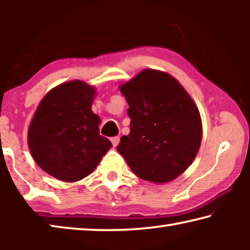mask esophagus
I'll return each instance as SVG.
<instances>
[{
	"instance_id": "1",
	"label": "esophagus",
	"mask_w": 250,
	"mask_h": 250,
	"mask_svg": "<svg viewBox=\"0 0 250 250\" xmlns=\"http://www.w3.org/2000/svg\"><path fill=\"white\" fill-rule=\"evenodd\" d=\"M111 142H112V146H117L118 145H119V142H120V138L119 137H112L111 138Z\"/></svg>"
}]
</instances>
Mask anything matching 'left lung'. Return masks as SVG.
Wrapping results in <instances>:
<instances>
[{"instance_id":"8db88e82","label":"left lung","mask_w":250,"mask_h":250,"mask_svg":"<svg viewBox=\"0 0 250 250\" xmlns=\"http://www.w3.org/2000/svg\"><path fill=\"white\" fill-rule=\"evenodd\" d=\"M129 104L130 133L117 150L140 179L167 183L195 159L202 140L196 104L176 79L146 69L120 87Z\"/></svg>"}]
</instances>
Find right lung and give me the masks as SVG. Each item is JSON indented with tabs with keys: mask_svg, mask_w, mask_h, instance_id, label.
<instances>
[{
	"mask_svg": "<svg viewBox=\"0 0 250 250\" xmlns=\"http://www.w3.org/2000/svg\"><path fill=\"white\" fill-rule=\"evenodd\" d=\"M95 94L80 80L62 83L44 97L33 117L27 135L33 159L58 180L89 175L112 146L100 135V118L91 111Z\"/></svg>",
	"mask_w": 250,
	"mask_h": 250,
	"instance_id": "obj_1",
	"label": "right lung"
}]
</instances>
